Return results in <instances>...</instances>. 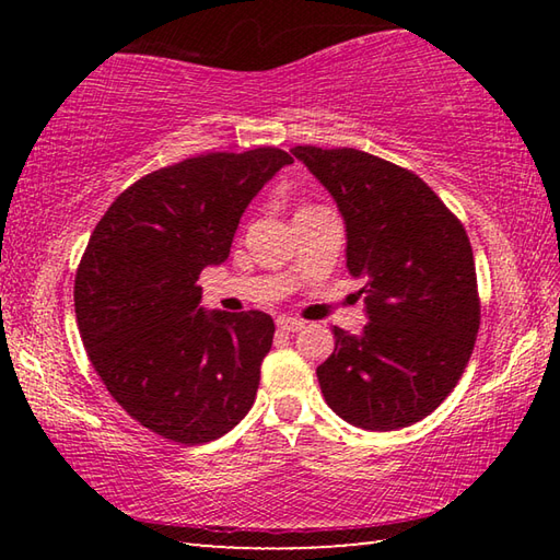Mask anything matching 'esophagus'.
Listing matches in <instances>:
<instances>
[{
  "mask_svg": "<svg viewBox=\"0 0 560 560\" xmlns=\"http://www.w3.org/2000/svg\"><path fill=\"white\" fill-rule=\"evenodd\" d=\"M277 326L281 330H287V334H296V330H301L306 324H303V320H299V318H291V316H279Z\"/></svg>",
  "mask_w": 560,
  "mask_h": 560,
  "instance_id": "34e87169",
  "label": "esophagus"
}]
</instances>
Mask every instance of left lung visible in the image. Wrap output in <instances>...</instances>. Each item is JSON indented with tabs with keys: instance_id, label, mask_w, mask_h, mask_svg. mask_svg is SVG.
Instances as JSON below:
<instances>
[{
	"instance_id": "8db88e82",
	"label": "left lung",
	"mask_w": 560,
	"mask_h": 560,
	"mask_svg": "<svg viewBox=\"0 0 560 560\" xmlns=\"http://www.w3.org/2000/svg\"><path fill=\"white\" fill-rule=\"evenodd\" d=\"M334 197L346 222V267L363 279V334L334 326L316 368L330 410L390 432L438 410L469 363L479 330L469 236L432 187L355 148L291 150Z\"/></svg>"
}]
</instances>
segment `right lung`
Returning <instances> with one entry per match:
<instances>
[{
	"instance_id": "right-lung-1",
	"label": "right lung",
	"mask_w": 560,
	"mask_h": 560,
	"mask_svg": "<svg viewBox=\"0 0 560 560\" xmlns=\"http://www.w3.org/2000/svg\"><path fill=\"white\" fill-rule=\"evenodd\" d=\"M291 163L279 148L187 158L132 183L91 234L73 287L81 340L113 400L160 438L212 442L252 410L273 320L205 311L197 279Z\"/></svg>"
}]
</instances>
